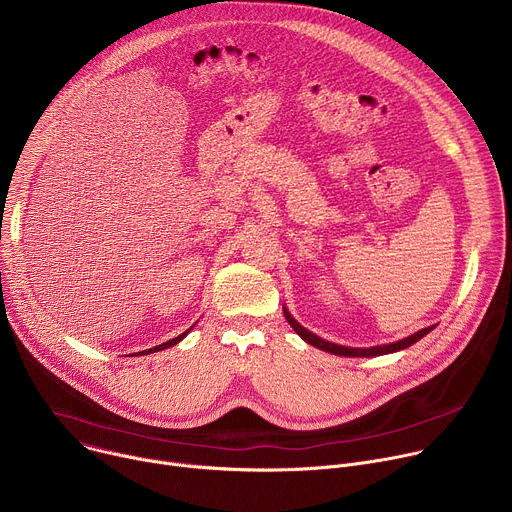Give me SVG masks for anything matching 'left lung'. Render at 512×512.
Here are the masks:
<instances>
[{"instance_id": "left-lung-1", "label": "left lung", "mask_w": 512, "mask_h": 512, "mask_svg": "<svg viewBox=\"0 0 512 512\" xmlns=\"http://www.w3.org/2000/svg\"><path fill=\"white\" fill-rule=\"evenodd\" d=\"M283 316H285V320L289 322V326L298 332V336H302V340H306L308 344H312V346H316V348H320V350H324V352H332V354H338V356H381V354H391V352L409 348L411 344H415V342L421 340L427 332L433 330V326H427V328H423V330H419V332H415V334H411V336H407V338H403V340L391 342V344L371 346V348H350V346H340V344L328 342V340L316 336L314 332L306 330L294 316H291V314L287 312L285 306H283Z\"/></svg>"}]
</instances>
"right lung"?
Instances as JSON below:
<instances>
[{"mask_svg":"<svg viewBox=\"0 0 512 512\" xmlns=\"http://www.w3.org/2000/svg\"><path fill=\"white\" fill-rule=\"evenodd\" d=\"M190 332V328L184 332V334H180V336H176V338H172V340H168V342H164V344H160V346H154V348H150V350H143V352H139V354H152V352H158V350H164V348H170V346H174V344H178L186 334Z\"/></svg>","mask_w":512,"mask_h":512,"instance_id":"add662e5","label":"right lung"}]
</instances>
